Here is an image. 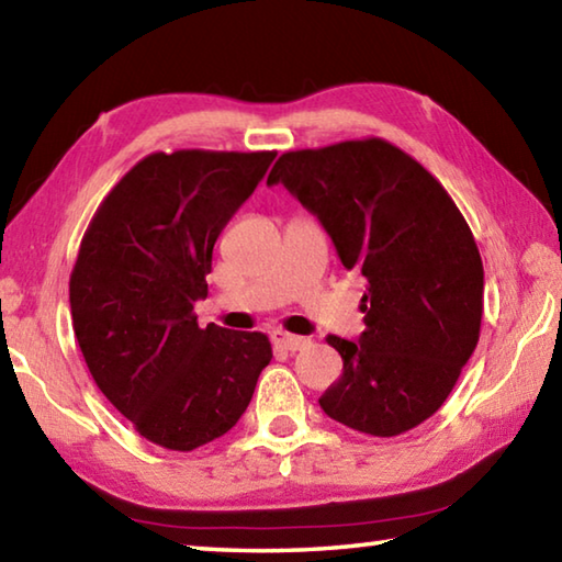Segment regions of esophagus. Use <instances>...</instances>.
<instances>
[{
    "label": "esophagus",
    "instance_id": "34e87169",
    "mask_svg": "<svg viewBox=\"0 0 562 562\" xmlns=\"http://www.w3.org/2000/svg\"><path fill=\"white\" fill-rule=\"evenodd\" d=\"M272 341L278 345L280 349H288V351H297L304 345H307V337H300V335H290V331H282V329H274L272 331Z\"/></svg>",
    "mask_w": 562,
    "mask_h": 562
}]
</instances>
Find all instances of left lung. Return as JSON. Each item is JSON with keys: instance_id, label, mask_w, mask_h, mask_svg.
I'll use <instances>...</instances> for the list:
<instances>
[{"instance_id": "1", "label": "left lung", "mask_w": 562, "mask_h": 562, "mask_svg": "<svg viewBox=\"0 0 562 562\" xmlns=\"http://www.w3.org/2000/svg\"><path fill=\"white\" fill-rule=\"evenodd\" d=\"M268 183L315 213L345 270L369 282L359 341L327 335L345 369L319 406L382 439L424 424L481 335L483 262L465 217L416 158L374 136L288 150Z\"/></svg>"}]
</instances>
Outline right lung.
I'll list each match as a JSON object with an SVG mask.
<instances>
[{
	"label": "right lung",
	"instance_id": "obj_1",
	"mask_svg": "<svg viewBox=\"0 0 562 562\" xmlns=\"http://www.w3.org/2000/svg\"><path fill=\"white\" fill-rule=\"evenodd\" d=\"M278 150L150 154L93 213L69 302L93 382L150 443L193 451L221 439L272 359L262 331L198 327L213 247Z\"/></svg>",
	"mask_w": 562,
	"mask_h": 562
}]
</instances>
